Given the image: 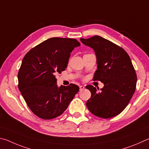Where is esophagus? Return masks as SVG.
Wrapping results in <instances>:
<instances>
[{"label":"esophagus","instance_id":"1","mask_svg":"<svg viewBox=\"0 0 149 149\" xmlns=\"http://www.w3.org/2000/svg\"><path fill=\"white\" fill-rule=\"evenodd\" d=\"M79 88H80V90H83L84 89V86H80Z\"/></svg>","mask_w":149,"mask_h":149}]
</instances>
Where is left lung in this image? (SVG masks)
<instances>
[{
	"instance_id": "8db88e82",
	"label": "left lung",
	"mask_w": 149,
	"mask_h": 149,
	"mask_svg": "<svg viewBox=\"0 0 149 149\" xmlns=\"http://www.w3.org/2000/svg\"><path fill=\"white\" fill-rule=\"evenodd\" d=\"M80 40L94 50L97 69L93 80L104 84L100 92L93 86L86 87L92 94L86 103L88 110L103 118L118 115L128 105L136 88L137 75L131 59L123 48L101 36Z\"/></svg>"
}]
</instances>
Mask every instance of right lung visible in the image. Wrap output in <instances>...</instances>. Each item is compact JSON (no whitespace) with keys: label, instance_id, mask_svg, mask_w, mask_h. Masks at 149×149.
Listing matches in <instances>:
<instances>
[{"label":"right lung","instance_id":"right-lung-1","mask_svg":"<svg viewBox=\"0 0 149 149\" xmlns=\"http://www.w3.org/2000/svg\"><path fill=\"white\" fill-rule=\"evenodd\" d=\"M76 39L54 37L27 52L17 74L18 88L26 103L39 118L49 120L63 113L79 91L78 86L57 85L55 74L65 70Z\"/></svg>","mask_w":149,"mask_h":149}]
</instances>
